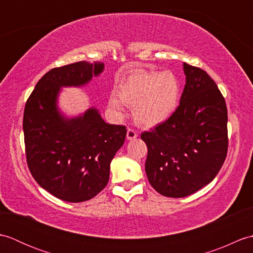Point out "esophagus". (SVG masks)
Segmentation results:
<instances>
[{
	"label": "esophagus",
	"mask_w": 253,
	"mask_h": 253,
	"mask_svg": "<svg viewBox=\"0 0 253 253\" xmlns=\"http://www.w3.org/2000/svg\"><path fill=\"white\" fill-rule=\"evenodd\" d=\"M138 137V133L135 129H132V128H128L127 129V139L128 140H132V139H135Z\"/></svg>",
	"instance_id": "1"
}]
</instances>
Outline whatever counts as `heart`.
<instances>
[{
    "instance_id": "1",
    "label": "heart",
    "mask_w": 253,
    "mask_h": 253,
    "mask_svg": "<svg viewBox=\"0 0 253 253\" xmlns=\"http://www.w3.org/2000/svg\"><path fill=\"white\" fill-rule=\"evenodd\" d=\"M179 95L180 84L175 74L136 69L120 85L117 96H110L109 106L117 116L125 113L123 104L133 107V118L139 125L154 127L174 114Z\"/></svg>"
}]
</instances>
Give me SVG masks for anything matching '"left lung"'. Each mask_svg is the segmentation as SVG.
<instances>
[{
    "label": "left lung",
    "instance_id": "8db88e82",
    "mask_svg": "<svg viewBox=\"0 0 253 253\" xmlns=\"http://www.w3.org/2000/svg\"><path fill=\"white\" fill-rule=\"evenodd\" d=\"M186 84L168 121L141 133L146 173L161 195L182 198L210 184L227 155V107L215 82L184 63Z\"/></svg>",
    "mask_w": 253,
    "mask_h": 253
}]
</instances>
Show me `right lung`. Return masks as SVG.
<instances>
[{"label": "right lung", "mask_w": 253, "mask_h": 253, "mask_svg": "<svg viewBox=\"0 0 253 253\" xmlns=\"http://www.w3.org/2000/svg\"><path fill=\"white\" fill-rule=\"evenodd\" d=\"M103 68V63L85 61L53 68L38 82L25 105L30 173L43 189L67 202L90 200L104 189L111 161L126 138L125 126L105 123L94 107L74 118L57 110L62 87H82Z\"/></svg>", "instance_id": "add662e5"}]
</instances>
